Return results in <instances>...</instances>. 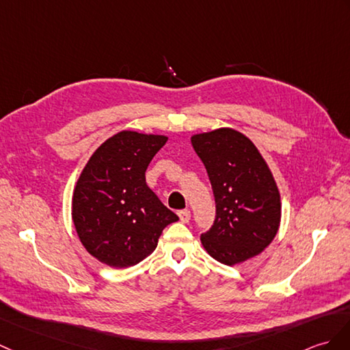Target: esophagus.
<instances>
[{"instance_id":"1","label":"esophagus","mask_w":350,"mask_h":350,"mask_svg":"<svg viewBox=\"0 0 350 350\" xmlns=\"http://www.w3.org/2000/svg\"><path fill=\"white\" fill-rule=\"evenodd\" d=\"M178 217H180V222H183V224H188L189 222V219H191V212L189 210H180V212H178Z\"/></svg>"}]
</instances>
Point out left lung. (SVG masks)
I'll return each mask as SVG.
<instances>
[{
    "label": "left lung",
    "mask_w": 350,
    "mask_h": 350,
    "mask_svg": "<svg viewBox=\"0 0 350 350\" xmlns=\"http://www.w3.org/2000/svg\"><path fill=\"white\" fill-rule=\"evenodd\" d=\"M204 164L216 202V219L201 243L207 254L235 265L261 254L278 234L280 193L265 159L249 138L232 128L191 137Z\"/></svg>",
    "instance_id": "8db88e82"
}]
</instances>
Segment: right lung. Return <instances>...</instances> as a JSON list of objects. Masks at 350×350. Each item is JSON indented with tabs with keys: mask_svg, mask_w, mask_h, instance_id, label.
<instances>
[{
	"mask_svg": "<svg viewBox=\"0 0 350 350\" xmlns=\"http://www.w3.org/2000/svg\"><path fill=\"white\" fill-rule=\"evenodd\" d=\"M167 140L120 131L89 158L72 192L71 215L80 241L100 262L138 264L157 249L162 230L178 221L146 183V170Z\"/></svg>",
	"mask_w": 350,
	"mask_h": 350,
	"instance_id": "right-lung-1",
	"label": "right lung"
}]
</instances>
